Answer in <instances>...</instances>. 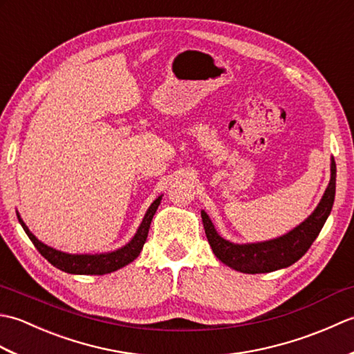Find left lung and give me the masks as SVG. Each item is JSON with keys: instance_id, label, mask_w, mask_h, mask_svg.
Wrapping results in <instances>:
<instances>
[{"instance_id": "8db88e82", "label": "left lung", "mask_w": 354, "mask_h": 354, "mask_svg": "<svg viewBox=\"0 0 354 354\" xmlns=\"http://www.w3.org/2000/svg\"><path fill=\"white\" fill-rule=\"evenodd\" d=\"M330 171H332L330 183L315 212L288 234L266 240V242L239 245L225 240L217 234L208 214L202 212V223H204L208 243L216 257L227 266L245 274L272 272V270L288 268L298 261L318 237L330 212H332L336 192V164L333 158Z\"/></svg>"}]
</instances>
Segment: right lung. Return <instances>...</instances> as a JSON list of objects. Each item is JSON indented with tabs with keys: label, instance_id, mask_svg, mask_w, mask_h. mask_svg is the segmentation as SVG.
Instances as JSON below:
<instances>
[{
	"label": "right lung",
	"instance_id": "add662e5",
	"mask_svg": "<svg viewBox=\"0 0 354 354\" xmlns=\"http://www.w3.org/2000/svg\"><path fill=\"white\" fill-rule=\"evenodd\" d=\"M161 198L162 196L156 198L152 202V205L149 207V209L145 214V219H142L141 225L129 243L124 245L123 248H120V250H115L112 252H104V254H66L62 251H57L55 248L47 246L45 243H42L41 240H37L32 234V231L27 228V225L22 222L19 214H18V221L21 223V227L24 228L28 239L33 242L36 250L39 251L42 257L47 259L53 266H56L57 269H61L64 272H68V274L103 275V274L114 272V270L129 265L131 261H133L138 257L142 246L146 243L150 222L153 219V214L156 213Z\"/></svg>",
	"mask_w": 354,
	"mask_h": 354
}]
</instances>
